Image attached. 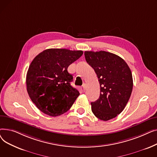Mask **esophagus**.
I'll list each match as a JSON object with an SVG mask.
<instances>
[{
	"label": "esophagus",
	"instance_id": "obj_1",
	"mask_svg": "<svg viewBox=\"0 0 157 157\" xmlns=\"http://www.w3.org/2000/svg\"><path fill=\"white\" fill-rule=\"evenodd\" d=\"M86 87H87L86 83H84V84L83 85V90H86Z\"/></svg>",
	"mask_w": 157,
	"mask_h": 157
}]
</instances>
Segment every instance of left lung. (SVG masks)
Segmentation results:
<instances>
[{"mask_svg": "<svg viewBox=\"0 0 157 157\" xmlns=\"http://www.w3.org/2000/svg\"><path fill=\"white\" fill-rule=\"evenodd\" d=\"M86 62L94 69L101 86L100 96L91 102L95 116L108 121L124 109L133 88L131 71L119 56L105 51L85 52Z\"/></svg>", "mask_w": 157, "mask_h": 157, "instance_id": "left-lung-1", "label": "left lung"}]
</instances>
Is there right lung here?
Wrapping results in <instances>:
<instances>
[{"instance_id":"add662e5","label":"right lung","mask_w":157,"mask_h":157,"mask_svg":"<svg viewBox=\"0 0 157 157\" xmlns=\"http://www.w3.org/2000/svg\"><path fill=\"white\" fill-rule=\"evenodd\" d=\"M83 53L81 50L51 48L32 60L27 74V90L40 111L57 117L71 108L79 92L71 85L73 77L67 68Z\"/></svg>"}]
</instances>
